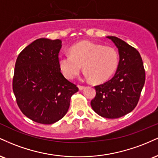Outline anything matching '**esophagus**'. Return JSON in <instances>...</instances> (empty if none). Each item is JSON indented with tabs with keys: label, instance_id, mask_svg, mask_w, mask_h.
I'll return each instance as SVG.
<instances>
[{
	"label": "esophagus",
	"instance_id": "obj_1",
	"mask_svg": "<svg viewBox=\"0 0 158 158\" xmlns=\"http://www.w3.org/2000/svg\"><path fill=\"white\" fill-rule=\"evenodd\" d=\"M78 88H79V90H83L85 87L83 86V85H78Z\"/></svg>",
	"mask_w": 158,
	"mask_h": 158
}]
</instances>
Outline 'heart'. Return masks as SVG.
Instances as JSON below:
<instances>
[{
	"mask_svg": "<svg viewBox=\"0 0 158 158\" xmlns=\"http://www.w3.org/2000/svg\"><path fill=\"white\" fill-rule=\"evenodd\" d=\"M59 64L64 77L73 79L84 68L86 77L94 82L109 79L118 68L119 54L112 47L84 41L70 48V53H62Z\"/></svg>",
	"mask_w": 158,
	"mask_h": 158,
	"instance_id": "1",
	"label": "heart"
}]
</instances>
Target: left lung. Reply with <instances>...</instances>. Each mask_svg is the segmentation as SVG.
<instances>
[{"label": "left lung", "mask_w": 158, "mask_h": 158, "mask_svg": "<svg viewBox=\"0 0 158 158\" xmlns=\"http://www.w3.org/2000/svg\"><path fill=\"white\" fill-rule=\"evenodd\" d=\"M118 49L119 61L111 79L95 86L92 108L101 117L116 119L135 109L146 80L144 67L139 52L115 36H107Z\"/></svg>", "instance_id": "8db88e82"}]
</instances>
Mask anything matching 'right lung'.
I'll return each mask as SVG.
<instances>
[{
	"label": "right lung",
	"mask_w": 158,
	"mask_h": 158,
	"mask_svg": "<svg viewBox=\"0 0 158 158\" xmlns=\"http://www.w3.org/2000/svg\"><path fill=\"white\" fill-rule=\"evenodd\" d=\"M59 39H36L20 52L12 89L20 110L41 124H52L68 112L72 95L79 90L61 73Z\"/></svg>",
	"instance_id": "right-lung-1"
}]
</instances>
